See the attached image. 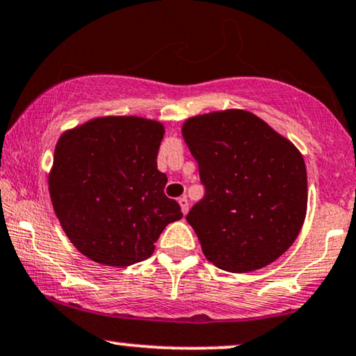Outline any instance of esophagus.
Segmentation results:
<instances>
[{
  "label": "esophagus",
  "instance_id": "obj_1",
  "mask_svg": "<svg viewBox=\"0 0 356 356\" xmlns=\"http://www.w3.org/2000/svg\"><path fill=\"white\" fill-rule=\"evenodd\" d=\"M179 205H181V211H182L184 216H186L187 211H189V200H187L186 195L179 197Z\"/></svg>",
  "mask_w": 356,
  "mask_h": 356
}]
</instances>
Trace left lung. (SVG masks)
Segmentation results:
<instances>
[{"instance_id":"obj_1","label":"left lung","mask_w":356,"mask_h":356,"mask_svg":"<svg viewBox=\"0 0 356 356\" xmlns=\"http://www.w3.org/2000/svg\"><path fill=\"white\" fill-rule=\"evenodd\" d=\"M182 134L205 189L186 217L204 255L235 273L277 260L305 220L302 154L247 111L197 115L184 124Z\"/></svg>"}]
</instances>
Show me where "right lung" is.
<instances>
[{"label": "right lung", "instance_id": "obj_1", "mask_svg": "<svg viewBox=\"0 0 356 356\" xmlns=\"http://www.w3.org/2000/svg\"><path fill=\"white\" fill-rule=\"evenodd\" d=\"M162 137V124L134 115L92 119L59 137L51 200L72 245L94 262H143L165 225L182 219L157 170Z\"/></svg>", "mask_w": 356, "mask_h": 356}]
</instances>
